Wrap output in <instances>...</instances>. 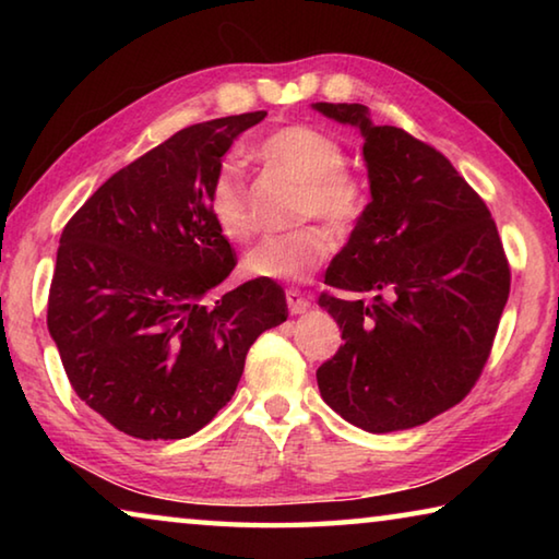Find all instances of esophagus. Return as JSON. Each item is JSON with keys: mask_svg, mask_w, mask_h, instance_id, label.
Returning <instances> with one entry per match:
<instances>
[{"mask_svg": "<svg viewBox=\"0 0 559 559\" xmlns=\"http://www.w3.org/2000/svg\"><path fill=\"white\" fill-rule=\"evenodd\" d=\"M286 300H288V310L293 316H300V313H306V310H310V300L306 298V293H300L298 288H288Z\"/></svg>", "mask_w": 559, "mask_h": 559, "instance_id": "esophagus-1", "label": "esophagus"}]
</instances>
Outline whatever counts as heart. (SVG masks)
<instances>
[{
  "mask_svg": "<svg viewBox=\"0 0 559 559\" xmlns=\"http://www.w3.org/2000/svg\"><path fill=\"white\" fill-rule=\"evenodd\" d=\"M263 163L302 182L300 216H323L335 229H349L367 210V187L345 167V150L330 132L313 126H286L257 147ZM206 212L224 239L246 241L253 219L239 167L224 163L206 189ZM330 234L320 224H306L269 236L243 257L246 276L259 281H306L330 253Z\"/></svg>",
  "mask_w": 559,
  "mask_h": 559,
  "instance_id": "1",
  "label": "heart"
}]
</instances>
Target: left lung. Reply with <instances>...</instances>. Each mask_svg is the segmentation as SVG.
<instances>
[{
  "label": "left lung",
  "instance_id": "1",
  "mask_svg": "<svg viewBox=\"0 0 559 559\" xmlns=\"http://www.w3.org/2000/svg\"><path fill=\"white\" fill-rule=\"evenodd\" d=\"M359 130L370 202L320 296L345 343L320 365L330 409L370 433L427 424L476 384L510 293L488 206L447 157L409 132L374 126L359 103H313Z\"/></svg>",
  "mask_w": 559,
  "mask_h": 559
}]
</instances>
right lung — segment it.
<instances>
[{
    "label": "right lung",
    "instance_id": "right-lung-1",
    "mask_svg": "<svg viewBox=\"0 0 559 559\" xmlns=\"http://www.w3.org/2000/svg\"><path fill=\"white\" fill-rule=\"evenodd\" d=\"M263 118L175 132L100 185L61 234L46 325L73 392L128 437L187 439L206 427L236 392L253 340L288 318L276 281L202 302L236 266L206 189Z\"/></svg>",
    "mask_w": 559,
    "mask_h": 559
}]
</instances>
